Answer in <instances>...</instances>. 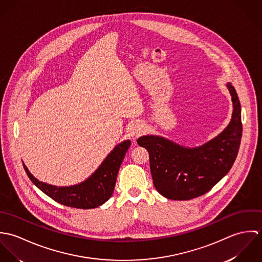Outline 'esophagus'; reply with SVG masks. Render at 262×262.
Segmentation results:
<instances>
[{
    "label": "esophagus",
    "instance_id": "1",
    "mask_svg": "<svg viewBox=\"0 0 262 262\" xmlns=\"http://www.w3.org/2000/svg\"><path fill=\"white\" fill-rule=\"evenodd\" d=\"M143 132H144V127H143L141 124H135V125L131 128V130H130L131 136H135V137L141 135Z\"/></svg>",
    "mask_w": 262,
    "mask_h": 262
}]
</instances>
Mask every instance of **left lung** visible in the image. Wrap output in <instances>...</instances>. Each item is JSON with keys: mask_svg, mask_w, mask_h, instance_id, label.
Returning <instances> with one entry per match:
<instances>
[{"mask_svg": "<svg viewBox=\"0 0 262 262\" xmlns=\"http://www.w3.org/2000/svg\"><path fill=\"white\" fill-rule=\"evenodd\" d=\"M232 119L224 131L202 146L189 148L160 136L147 135L137 143L148 150L150 171L157 191L169 200L187 201L208 192L231 169L242 137L241 105L235 88Z\"/></svg>", "mask_w": 262, "mask_h": 262, "instance_id": "left-lung-1", "label": "left lung"}]
</instances>
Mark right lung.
<instances>
[{
  "mask_svg": "<svg viewBox=\"0 0 262 262\" xmlns=\"http://www.w3.org/2000/svg\"><path fill=\"white\" fill-rule=\"evenodd\" d=\"M130 145V140L118 144L88 180L72 187H55L39 182L24 163L23 166L30 181L55 202L76 209H94L111 198L120 165Z\"/></svg>",
  "mask_w": 262,
  "mask_h": 262,
  "instance_id": "add662e5",
  "label": "right lung"
}]
</instances>
